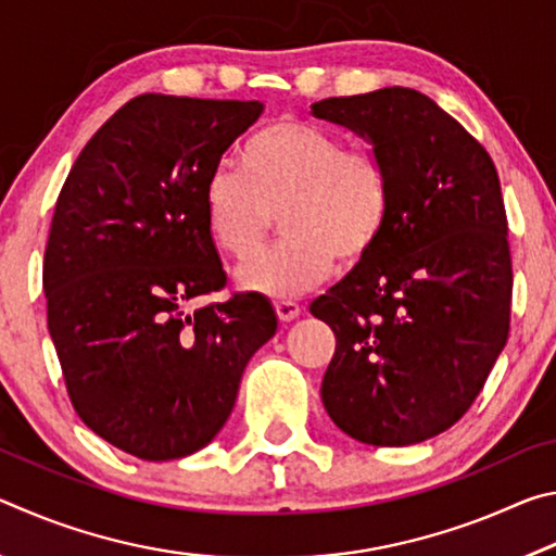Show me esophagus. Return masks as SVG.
<instances>
[{
  "label": "esophagus",
  "mask_w": 556,
  "mask_h": 556,
  "mask_svg": "<svg viewBox=\"0 0 556 556\" xmlns=\"http://www.w3.org/2000/svg\"><path fill=\"white\" fill-rule=\"evenodd\" d=\"M275 308H277L279 321H285V324L294 321V318L301 314V306L296 304V301H277Z\"/></svg>",
  "instance_id": "1"
}]
</instances>
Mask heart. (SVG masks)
I'll return each instance as SVG.
<instances>
[{"instance_id":"heart-1","label":"heart","mask_w":556,"mask_h":556,"mask_svg":"<svg viewBox=\"0 0 556 556\" xmlns=\"http://www.w3.org/2000/svg\"><path fill=\"white\" fill-rule=\"evenodd\" d=\"M205 225L228 255H255L275 225L277 244L238 269L244 289L269 299L304 294L331 275L336 260H368L394 211V178L375 149L318 122L279 117L242 147V168L215 166L203 188Z\"/></svg>"}]
</instances>
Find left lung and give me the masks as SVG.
<instances>
[{"mask_svg":"<svg viewBox=\"0 0 556 556\" xmlns=\"http://www.w3.org/2000/svg\"><path fill=\"white\" fill-rule=\"evenodd\" d=\"M312 112L368 139L394 178L378 248L308 306L336 333L324 407L363 444H419L464 417L510 331L501 178L491 154L412 88L328 98Z\"/></svg>","mask_w":556,"mask_h":556,"instance_id":"1","label":"left lung"}]
</instances>
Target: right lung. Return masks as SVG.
<instances>
[{
    "label": "right lung",
    "mask_w": 556,
    "mask_h": 556,
    "mask_svg": "<svg viewBox=\"0 0 556 556\" xmlns=\"http://www.w3.org/2000/svg\"><path fill=\"white\" fill-rule=\"evenodd\" d=\"M262 110L139 96L92 135L55 201L43 291L65 390L86 427L137 458L211 444L244 365L277 331L255 291L188 312L228 279L205 225V178Z\"/></svg>",
    "instance_id": "add662e5"
}]
</instances>
